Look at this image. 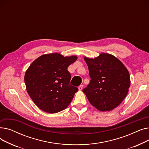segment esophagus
<instances>
[{"mask_svg":"<svg viewBox=\"0 0 149 149\" xmlns=\"http://www.w3.org/2000/svg\"><path fill=\"white\" fill-rule=\"evenodd\" d=\"M83 85H80V86H79V88H79V91H81L82 89H83Z\"/></svg>","mask_w":149,"mask_h":149,"instance_id":"1","label":"esophagus"}]
</instances>
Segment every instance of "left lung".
<instances>
[{
	"label": "left lung",
	"mask_w": 149,
	"mask_h": 149,
	"mask_svg": "<svg viewBox=\"0 0 149 149\" xmlns=\"http://www.w3.org/2000/svg\"><path fill=\"white\" fill-rule=\"evenodd\" d=\"M84 60L91 80L83 92L98 110H113L127 95L130 86L128 70L120 60L107 53L94 58L84 57Z\"/></svg>",
	"instance_id": "8db88e82"
}]
</instances>
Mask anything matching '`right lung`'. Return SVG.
Returning <instances> with one entry per match:
<instances>
[{
    "instance_id": "obj_1",
    "label": "right lung",
    "mask_w": 149,
    "mask_h": 149,
    "mask_svg": "<svg viewBox=\"0 0 149 149\" xmlns=\"http://www.w3.org/2000/svg\"><path fill=\"white\" fill-rule=\"evenodd\" d=\"M77 59L76 56L52 53L42 55L31 64L24 80L28 93L39 109L56 113L69 105L79 89L69 84L68 68Z\"/></svg>"
}]
</instances>
